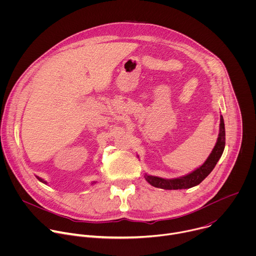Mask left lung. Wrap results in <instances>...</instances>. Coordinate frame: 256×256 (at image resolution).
Wrapping results in <instances>:
<instances>
[{"instance_id":"left-lung-1","label":"left lung","mask_w":256,"mask_h":256,"mask_svg":"<svg viewBox=\"0 0 256 256\" xmlns=\"http://www.w3.org/2000/svg\"><path fill=\"white\" fill-rule=\"evenodd\" d=\"M225 124L224 118L221 116L220 118V132H218V136L216 142V146L214 147L212 153L206 160V162L192 172L181 176L178 178H172V179H166L162 177L152 176L148 175L147 173L144 174V179L147 180L149 184L155 188H162V190H186L194 188L200 182L212 171L216 164L218 163V159L221 158L226 144V138H225Z\"/></svg>"}]
</instances>
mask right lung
<instances>
[{
    "mask_svg": "<svg viewBox=\"0 0 256 256\" xmlns=\"http://www.w3.org/2000/svg\"><path fill=\"white\" fill-rule=\"evenodd\" d=\"M36 178H38V179L40 182H42V184H48V182H46V181H44L42 178H40V177H38V176H36ZM95 184V182H92V184Z\"/></svg>",
    "mask_w": 256,
    "mask_h": 256,
    "instance_id": "1",
    "label": "right lung"
}]
</instances>
